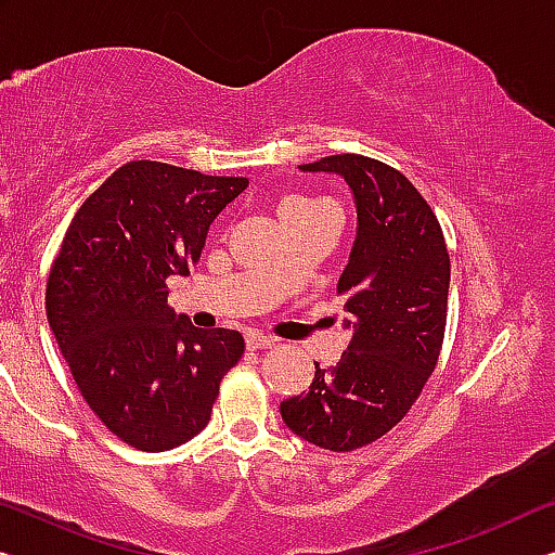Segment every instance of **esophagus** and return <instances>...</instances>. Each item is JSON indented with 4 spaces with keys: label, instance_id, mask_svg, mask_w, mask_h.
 <instances>
[{
    "label": "esophagus",
    "instance_id": "obj_1",
    "mask_svg": "<svg viewBox=\"0 0 555 555\" xmlns=\"http://www.w3.org/2000/svg\"><path fill=\"white\" fill-rule=\"evenodd\" d=\"M276 344V338L271 336H263V334H246V346H249L251 351H259V349H271V346Z\"/></svg>",
    "mask_w": 555,
    "mask_h": 555
}]
</instances>
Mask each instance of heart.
<instances>
[{"instance_id": "1", "label": "heart", "mask_w": 555, "mask_h": 555, "mask_svg": "<svg viewBox=\"0 0 555 555\" xmlns=\"http://www.w3.org/2000/svg\"><path fill=\"white\" fill-rule=\"evenodd\" d=\"M319 214H338L336 204L324 196H304L294 194L286 196L284 202L279 204V219L281 221H301L319 217Z\"/></svg>"}]
</instances>
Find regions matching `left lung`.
<instances>
[{
  "label": "left lung",
  "mask_w": 555,
  "mask_h": 555,
  "mask_svg": "<svg viewBox=\"0 0 555 555\" xmlns=\"http://www.w3.org/2000/svg\"><path fill=\"white\" fill-rule=\"evenodd\" d=\"M301 171L338 173L357 204V242L336 292L353 331L336 366L281 401V418L319 449L353 451L391 431L424 391L443 346L451 259L436 214L388 164L334 154Z\"/></svg>",
  "instance_id": "left-lung-1"
}]
</instances>
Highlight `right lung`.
<instances>
[{
  "label": "right lung",
  "mask_w": 555,
  "mask_h": 555,
  "mask_svg": "<svg viewBox=\"0 0 555 555\" xmlns=\"http://www.w3.org/2000/svg\"><path fill=\"white\" fill-rule=\"evenodd\" d=\"M249 186L162 162H129L79 206L47 281V319L99 421L139 451H169L209 424L244 338L177 317L206 231Z\"/></svg>",
  "instance_id": "add662e5"
}]
</instances>
